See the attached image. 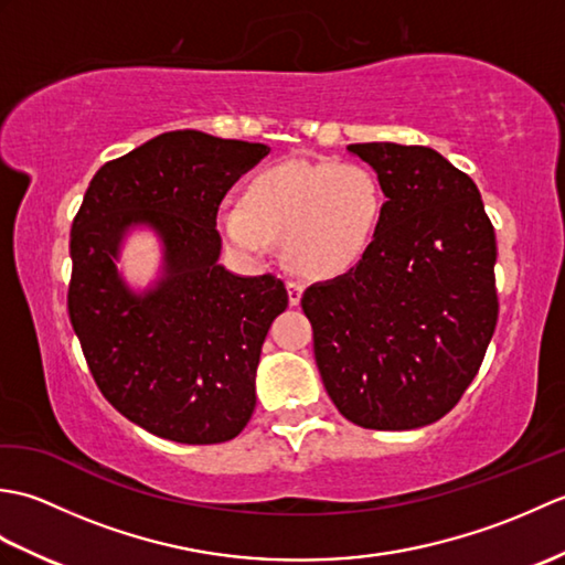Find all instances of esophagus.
Returning <instances> with one entry per match:
<instances>
[{"instance_id":"1","label":"esophagus","mask_w":565,"mask_h":565,"mask_svg":"<svg viewBox=\"0 0 565 565\" xmlns=\"http://www.w3.org/2000/svg\"><path fill=\"white\" fill-rule=\"evenodd\" d=\"M286 289H289V303L291 306L301 303V296H303V284L301 281L289 279V281H286Z\"/></svg>"}]
</instances>
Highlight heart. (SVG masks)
<instances>
[{
    "label": "heart",
    "instance_id": "obj_1",
    "mask_svg": "<svg viewBox=\"0 0 565 565\" xmlns=\"http://www.w3.org/2000/svg\"><path fill=\"white\" fill-rule=\"evenodd\" d=\"M383 206L381 179L364 162L286 160L252 174L243 203L223 206L218 225L247 255H267L281 237L298 271L334 279L364 259Z\"/></svg>",
    "mask_w": 565,
    "mask_h": 565
}]
</instances>
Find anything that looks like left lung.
Wrapping results in <instances>:
<instances>
[{"label": "left lung", "mask_w": 565, "mask_h": 565, "mask_svg": "<svg viewBox=\"0 0 565 565\" xmlns=\"http://www.w3.org/2000/svg\"><path fill=\"white\" fill-rule=\"evenodd\" d=\"M347 150L374 167L386 206L364 259L303 291L316 364L350 423L425 427L461 401L495 332V231L473 179L437 150Z\"/></svg>", "instance_id": "obj_1"}]
</instances>
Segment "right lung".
<instances>
[{"instance_id":"1","label":"right lung","mask_w":565,"mask_h":565,"mask_svg":"<svg viewBox=\"0 0 565 565\" xmlns=\"http://www.w3.org/2000/svg\"><path fill=\"white\" fill-rule=\"evenodd\" d=\"M262 142L172 130L94 174L72 221L67 313L102 395L130 423L179 444L237 437L255 411V374L271 320L289 306L271 274L218 264V206ZM161 233L168 267L136 297L113 257L130 224Z\"/></svg>"}]
</instances>
